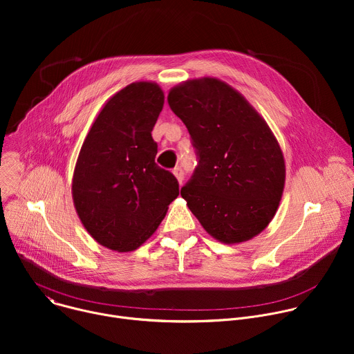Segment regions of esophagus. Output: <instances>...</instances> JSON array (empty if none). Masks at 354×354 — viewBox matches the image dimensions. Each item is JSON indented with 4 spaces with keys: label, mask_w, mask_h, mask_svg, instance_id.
I'll return each instance as SVG.
<instances>
[{
    "label": "esophagus",
    "mask_w": 354,
    "mask_h": 354,
    "mask_svg": "<svg viewBox=\"0 0 354 354\" xmlns=\"http://www.w3.org/2000/svg\"><path fill=\"white\" fill-rule=\"evenodd\" d=\"M174 175H175V178L178 179V182H179V185H182V182H183V178H185V174H183V171H182V168H175L174 169Z\"/></svg>",
    "instance_id": "obj_1"
}]
</instances>
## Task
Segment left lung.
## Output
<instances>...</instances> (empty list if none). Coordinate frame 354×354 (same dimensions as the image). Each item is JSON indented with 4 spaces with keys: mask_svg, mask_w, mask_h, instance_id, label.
<instances>
[{
    "mask_svg": "<svg viewBox=\"0 0 354 354\" xmlns=\"http://www.w3.org/2000/svg\"><path fill=\"white\" fill-rule=\"evenodd\" d=\"M168 104L198 156L180 190L189 210L223 243L259 235L279 209L286 182L283 151L266 120L242 93L214 77L171 88Z\"/></svg>",
    "mask_w": 354,
    "mask_h": 354,
    "instance_id": "8db88e82",
    "label": "left lung"
}]
</instances>
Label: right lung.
<instances>
[{
  "label": "right lung",
  "instance_id": "obj_1",
  "mask_svg": "<svg viewBox=\"0 0 354 354\" xmlns=\"http://www.w3.org/2000/svg\"><path fill=\"white\" fill-rule=\"evenodd\" d=\"M164 91L137 81L97 113L75 162L73 201L88 234L102 246L131 252L153 235L178 197L176 178L156 164L153 131Z\"/></svg>",
  "mask_w": 354,
  "mask_h": 354
}]
</instances>
